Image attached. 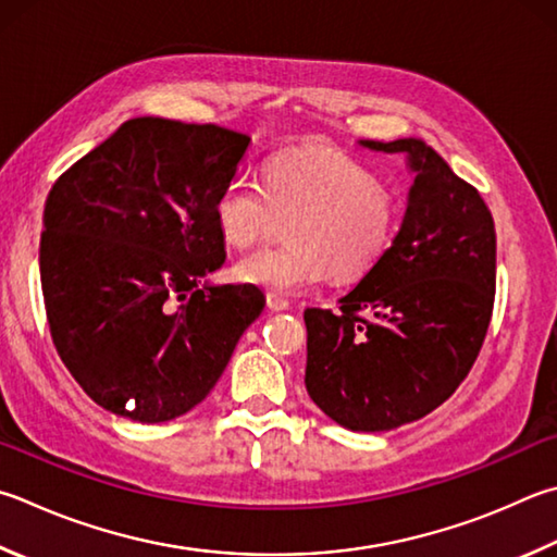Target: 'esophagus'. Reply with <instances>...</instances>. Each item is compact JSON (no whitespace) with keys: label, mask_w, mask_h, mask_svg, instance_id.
<instances>
[{"label":"esophagus","mask_w":557,"mask_h":557,"mask_svg":"<svg viewBox=\"0 0 557 557\" xmlns=\"http://www.w3.org/2000/svg\"><path fill=\"white\" fill-rule=\"evenodd\" d=\"M268 307H270L272 311H285V309L292 307V301H289L287 297L275 295V292H272V295H268Z\"/></svg>","instance_id":"esophagus-1"}]
</instances>
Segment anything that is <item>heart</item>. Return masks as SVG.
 Returning <instances> with one entry per match:
<instances>
[{
    "instance_id": "1",
    "label": "heart",
    "mask_w": 557,
    "mask_h": 557,
    "mask_svg": "<svg viewBox=\"0 0 557 557\" xmlns=\"http://www.w3.org/2000/svg\"><path fill=\"white\" fill-rule=\"evenodd\" d=\"M289 219L285 246L240 256L234 277L270 292L317 287L333 275L358 280L384 258L401 224L397 191L348 153L295 146L262 168V187L248 175L231 177L214 201V221L231 246L265 238Z\"/></svg>"
}]
</instances>
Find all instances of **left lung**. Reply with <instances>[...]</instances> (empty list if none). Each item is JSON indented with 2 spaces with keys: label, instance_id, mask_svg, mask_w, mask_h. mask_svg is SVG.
<instances>
[{
  "label": "left lung",
  "instance_id": "8db88e82",
  "mask_svg": "<svg viewBox=\"0 0 557 557\" xmlns=\"http://www.w3.org/2000/svg\"><path fill=\"white\" fill-rule=\"evenodd\" d=\"M362 146L407 153L417 180L392 248L338 311L305 309V384L341 426L389 431L441 407L478 360L497 289V231L478 187L423 140Z\"/></svg>",
  "mask_w": 557,
  "mask_h": 557
}]
</instances>
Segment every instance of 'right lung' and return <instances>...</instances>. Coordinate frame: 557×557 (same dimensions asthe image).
<instances>
[{
    "instance_id": "obj_1",
    "label": "right lung",
    "mask_w": 557,
    "mask_h": 557,
    "mask_svg": "<svg viewBox=\"0 0 557 557\" xmlns=\"http://www.w3.org/2000/svg\"><path fill=\"white\" fill-rule=\"evenodd\" d=\"M250 138L216 124L128 119L50 187L40 289L70 375L119 417L170 421L207 397L265 299L201 287L226 260L214 221Z\"/></svg>"
}]
</instances>
